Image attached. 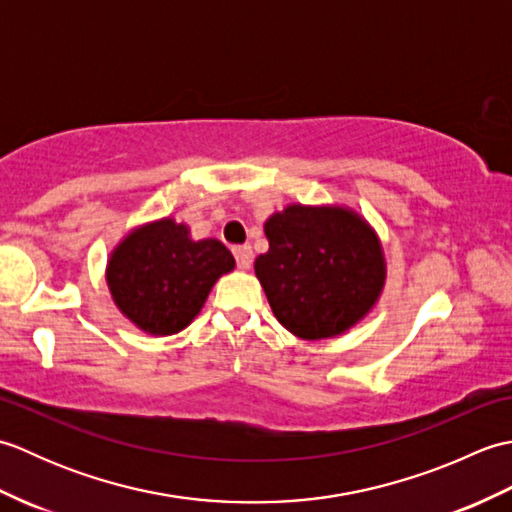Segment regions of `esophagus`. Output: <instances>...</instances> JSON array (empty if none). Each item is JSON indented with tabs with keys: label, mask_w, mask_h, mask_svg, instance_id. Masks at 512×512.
Wrapping results in <instances>:
<instances>
[{
	"label": "esophagus",
	"mask_w": 512,
	"mask_h": 512,
	"mask_svg": "<svg viewBox=\"0 0 512 512\" xmlns=\"http://www.w3.org/2000/svg\"><path fill=\"white\" fill-rule=\"evenodd\" d=\"M233 255H235L237 268L248 270L250 264H253V248L250 246H233Z\"/></svg>",
	"instance_id": "1"
}]
</instances>
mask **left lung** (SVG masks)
<instances>
[{
  "mask_svg": "<svg viewBox=\"0 0 512 512\" xmlns=\"http://www.w3.org/2000/svg\"><path fill=\"white\" fill-rule=\"evenodd\" d=\"M264 231L268 253L255 259V275L288 332L330 339L374 308L387 275L383 246L356 211L290 204Z\"/></svg>",
  "mask_w": 512,
  "mask_h": 512,
  "instance_id": "obj_1",
  "label": "left lung"
}]
</instances>
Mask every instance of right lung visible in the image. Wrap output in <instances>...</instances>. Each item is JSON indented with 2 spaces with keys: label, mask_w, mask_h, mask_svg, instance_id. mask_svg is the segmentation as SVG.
<instances>
[{
  "label": "right lung",
  "mask_w": 512,
  "mask_h": 512,
  "mask_svg": "<svg viewBox=\"0 0 512 512\" xmlns=\"http://www.w3.org/2000/svg\"><path fill=\"white\" fill-rule=\"evenodd\" d=\"M233 268L222 242H193L187 224L162 217L134 228L112 250L105 275L118 310L136 328L169 336L198 317L215 281Z\"/></svg>",
  "instance_id": "right-lung-1"
}]
</instances>
